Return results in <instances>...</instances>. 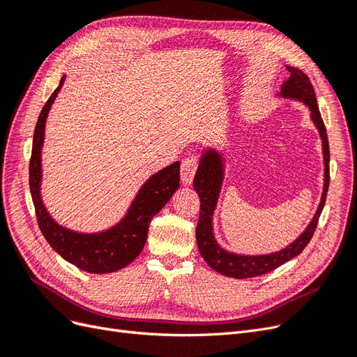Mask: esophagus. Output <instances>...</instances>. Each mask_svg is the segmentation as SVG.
Wrapping results in <instances>:
<instances>
[{
    "label": "esophagus",
    "mask_w": 357,
    "mask_h": 357,
    "mask_svg": "<svg viewBox=\"0 0 357 357\" xmlns=\"http://www.w3.org/2000/svg\"><path fill=\"white\" fill-rule=\"evenodd\" d=\"M198 164H199V160H198V158L195 155H190V156H188V158H185V159L181 160L180 172H181L183 185H190L193 177H195Z\"/></svg>",
    "instance_id": "esophagus-1"
}]
</instances>
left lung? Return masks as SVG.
Instances as JSON below:
<instances>
[{"label":"left lung","mask_w":357,"mask_h":357,"mask_svg":"<svg viewBox=\"0 0 357 357\" xmlns=\"http://www.w3.org/2000/svg\"><path fill=\"white\" fill-rule=\"evenodd\" d=\"M287 70L290 73V77L283 84L282 95L287 96V98L302 100L310 107L312 122L316 123L320 137L323 139L325 188H323L321 199L314 218H312L311 223L307 226V229L301 234L299 238H296L290 245H287L280 252L264 256L234 255L223 250V248L218 245L211 228V215L215 207V201H218L219 197L222 183V158L218 152H214V150H210V152L205 153L199 162L195 178H193V188L198 192L201 199L199 220L197 226V243L204 261L207 262L214 271L232 278H248L268 274L274 271L275 268L282 266L283 264L290 261V259L298 256L307 247V244L312 238V235H314L319 218L326 202V193L329 188V142L326 126L323 123V119L320 116L316 92L308 79V75L294 67H287Z\"/></svg>","instance_id":"1"}]
</instances>
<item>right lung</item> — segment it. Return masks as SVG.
Returning a JSON list of instances; mask_svg holds the SVG:
<instances>
[{
  "instance_id": "1",
  "label": "right lung",
  "mask_w": 357,
  "mask_h": 357,
  "mask_svg": "<svg viewBox=\"0 0 357 357\" xmlns=\"http://www.w3.org/2000/svg\"><path fill=\"white\" fill-rule=\"evenodd\" d=\"M66 75L43 107L34 129L29 159V189L36 207L37 223L50 247L66 261L92 274L119 271L131 264L142 253L147 240L149 225L180 185V162L160 169L139 189L126 218L114 228L101 234H77L62 228L52 220L40 198L41 146L45 138V123L52 102L55 101Z\"/></svg>"
}]
</instances>
